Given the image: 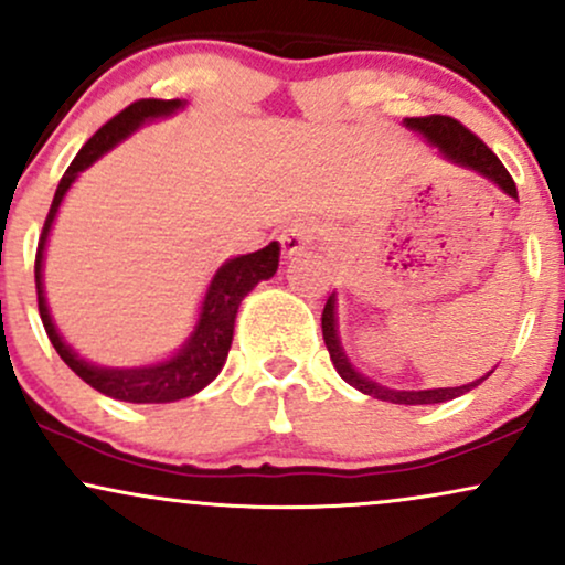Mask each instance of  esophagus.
Here are the masks:
<instances>
[{"label":"esophagus","instance_id":"esophagus-1","mask_svg":"<svg viewBox=\"0 0 565 565\" xmlns=\"http://www.w3.org/2000/svg\"><path fill=\"white\" fill-rule=\"evenodd\" d=\"M281 249L284 255L295 257V255H302L305 249H310L312 244H316V228L308 226V223H295V226L287 228L281 234Z\"/></svg>","mask_w":565,"mask_h":565}]
</instances>
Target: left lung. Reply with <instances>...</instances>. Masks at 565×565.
<instances>
[{
    "label": "left lung",
    "instance_id": "obj_1",
    "mask_svg": "<svg viewBox=\"0 0 565 565\" xmlns=\"http://www.w3.org/2000/svg\"><path fill=\"white\" fill-rule=\"evenodd\" d=\"M405 126L411 128V131H418L431 147H437L439 154L445 160H450L460 168H468V171H477L479 175H484V179L498 183V186L508 196L519 200V192H515V183L511 179V173L505 171V166L498 160V154H494L477 134L468 131L463 124H458L455 118H447V115H426V118H405ZM321 329H323L326 350H329L331 363H334L339 376H342L350 386H355L358 392L369 394V397L384 399V403H394V405L447 403V399H455V397H460V394L471 392L473 386H479L484 379H489V373L494 371L492 369L487 376H481V379H477V382L463 384V386H445V390H418V392L390 390V386H382V384L371 382L369 376H363V373H360L355 365L350 363V358L344 355L342 342H339V334H337V295H331L329 300H326V308L321 316Z\"/></svg>",
    "mask_w": 565,
    "mask_h": 565
}]
</instances>
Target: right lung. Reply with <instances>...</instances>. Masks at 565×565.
<instances>
[{"label":"right lung","mask_w":565,"mask_h":565,"mask_svg":"<svg viewBox=\"0 0 565 565\" xmlns=\"http://www.w3.org/2000/svg\"><path fill=\"white\" fill-rule=\"evenodd\" d=\"M186 102L181 99H139L134 105H128L124 113L115 115L113 120H107L92 139L81 147L76 160L67 166V171L57 183V192H54L50 215L44 221V231L39 236L36 247V265H33V274H36V297H39V316H42L44 331L50 337L52 348L57 350V355L65 360V365L76 376L84 379L88 386L107 394L113 399H124V403H175V399L192 397L200 390L213 382L221 373L223 363H226L231 339H234V321L236 312L244 297L253 291L257 284L265 281L276 274L278 268V242H270L268 247L257 249V253L231 257L215 270L213 281L205 291V300L200 305V318H196L194 331L189 334L186 342L181 344V350L173 358L160 360L152 365H139V369H99V365L88 363V360L78 358V352L65 344V339L60 337L57 326L52 323L50 308H46L44 297V249L46 239H50V231L57 210L63 205L67 189L73 186V181L78 179L81 171H86L94 160H99L102 154L110 152V149L124 141L126 136H131L136 128L149 124L154 118H166Z\"/></svg>","instance_id":"obj_1"}]
</instances>
